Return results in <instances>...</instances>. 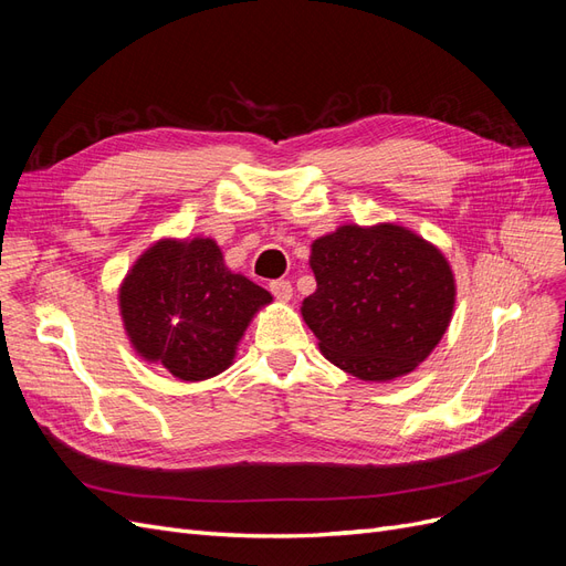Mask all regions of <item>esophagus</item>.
Wrapping results in <instances>:
<instances>
[{
  "label": "esophagus",
  "instance_id": "esophagus-1",
  "mask_svg": "<svg viewBox=\"0 0 566 566\" xmlns=\"http://www.w3.org/2000/svg\"><path fill=\"white\" fill-rule=\"evenodd\" d=\"M269 287L273 297L281 302H290V297H293V285H290V281H271Z\"/></svg>",
  "mask_w": 566,
  "mask_h": 566
}]
</instances>
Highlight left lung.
Returning <instances> with one entry per match:
<instances>
[{"mask_svg":"<svg viewBox=\"0 0 566 566\" xmlns=\"http://www.w3.org/2000/svg\"><path fill=\"white\" fill-rule=\"evenodd\" d=\"M316 293L302 318L331 364L366 382L413 373L447 333L455 276L443 252L399 224H345L312 243Z\"/></svg>","mask_w":566,"mask_h":566,"instance_id":"obj_1","label":"left lung"}]
</instances>
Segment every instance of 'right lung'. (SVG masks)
Listing matches in <instances>:
<instances>
[{
	"label": "right lung",
	"mask_w": 566,
	"mask_h": 566,
	"mask_svg": "<svg viewBox=\"0 0 566 566\" xmlns=\"http://www.w3.org/2000/svg\"><path fill=\"white\" fill-rule=\"evenodd\" d=\"M271 293L233 273L214 238H160L117 290L129 345L184 382L224 373Z\"/></svg>",
	"instance_id": "right-lung-1"
}]
</instances>
